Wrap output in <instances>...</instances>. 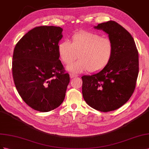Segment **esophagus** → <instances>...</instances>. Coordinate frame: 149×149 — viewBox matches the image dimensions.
I'll return each instance as SVG.
<instances>
[{
    "instance_id": "esophagus-1",
    "label": "esophagus",
    "mask_w": 149,
    "mask_h": 149,
    "mask_svg": "<svg viewBox=\"0 0 149 149\" xmlns=\"http://www.w3.org/2000/svg\"><path fill=\"white\" fill-rule=\"evenodd\" d=\"M76 77H77V75L74 74H72V73L70 74V79H73V78Z\"/></svg>"
}]
</instances>
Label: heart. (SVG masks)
Returning <instances> with one entry per match:
<instances>
[{"label":"heart","mask_w":149,"mask_h":149,"mask_svg":"<svg viewBox=\"0 0 149 149\" xmlns=\"http://www.w3.org/2000/svg\"><path fill=\"white\" fill-rule=\"evenodd\" d=\"M58 53L62 62L70 64L79 53L80 60L68 66L67 70L78 74L89 70L98 73L107 67L114 56V44L108 37L89 31H80L71 37V42L65 40L58 45Z\"/></svg>","instance_id":"b5f03b06"}]
</instances>
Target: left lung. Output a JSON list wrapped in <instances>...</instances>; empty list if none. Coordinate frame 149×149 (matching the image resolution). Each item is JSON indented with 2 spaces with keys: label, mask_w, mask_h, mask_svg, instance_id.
Returning a JSON list of instances; mask_svg holds the SVG:
<instances>
[{
  "label": "left lung",
  "mask_w": 149,
  "mask_h": 149,
  "mask_svg": "<svg viewBox=\"0 0 149 149\" xmlns=\"http://www.w3.org/2000/svg\"><path fill=\"white\" fill-rule=\"evenodd\" d=\"M95 28L108 33L114 44V56L103 70L82 76V95L91 107L107 112L122 107L133 94L139 74V54L130 33L115 21Z\"/></svg>",
  "instance_id": "1"
}]
</instances>
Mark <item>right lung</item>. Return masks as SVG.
I'll return each instance as SVG.
<instances>
[{
  "instance_id": "right-lung-1",
  "label": "right lung",
  "mask_w": 149,
  "mask_h": 149,
  "mask_svg": "<svg viewBox=\"0 0 149 149\" xmlns=\"http://www.w3.org/2000/svg\"><path fill=\"white\" fill-rule=\"evenodd\" d=\"M62 29L36 27L17 43L12 76L18 93L29 107L49 112L64 100L70 77L59 60L58 45Z\"/></svg>"
}]
</instances>
